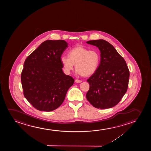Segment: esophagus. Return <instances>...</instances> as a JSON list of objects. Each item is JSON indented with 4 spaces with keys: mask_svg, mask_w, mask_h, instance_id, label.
<instances>
[{
    "mask_svg": "<svg viewBox=\"0 0 151 151\" xmlns=\"http://www.w3.org/2000/svg\"><path fill=\"white\" fill-rule=\"evenodd\" d=\"M75 81L76 83H81L82 82V81H81V80H79V79H75Z\"/></svg>",
    "mask_w": 151,
    "mask_h": 151,
    "instance_id": "1",
    "label": "esophagus"
}]
</instances>
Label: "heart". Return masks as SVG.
Returning <instances> with one entry per match:
<instances>
[{
	"mask_svg": "<svg viewBox=\"0 0 151 151\" xmlns=\"http://www.w3.org/2000/svg\"><path fill=\"white\" fill-rule=\"evenodd\" d=\"M68 55V57L62 56L60 58L66 74L70 73L74 64L77 74L84 76L93 74L99 66L101 57L96 50H89L83 46H78L70 50Z\"/></svg>",
	"mask_w": 151,
	"mask_h": 151,
	"instance_id": "1",
	"label": "heart"
}]
</instances>
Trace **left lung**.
<instances>
[{
    "label": "left lung",
    "mask_w": 151,
    "mask_h": 151,
    "mask_svg": "<svg viewBox=\"0 0 151 151\" xmlns=\"http://www.w3.org/2000/svg\"><path fill=\"white\" fill-rule=\"evenodd\" d=\"M87 43L99 48L101 57L97 70L87 80L90 85L87 100L98 109L113 107L127 90L129 77L127 65L115 48L105 40H91Z\"/></svg>",
    "instance_id": "left-lung-1"
}]
</instances>
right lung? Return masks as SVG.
<instances>
[{
	"mask_svg": "<svg viewBox=\"0 0 151 151\" xmlns=\"http://www.w3.org/2000/svg\"><path fill=\"white\" fill-rule=\"evenodd\" d=\"M68 46L64 40H47L25 60L21 77L23 93L40 111L58 108L74 83L72 77L63 72L60 60Z\"/></svg>",
	"mask_w": 151,
	"mask_h": 151,
	"instance_id": "right-lung-1",
	"label": "right lung"
}]
</instances>
